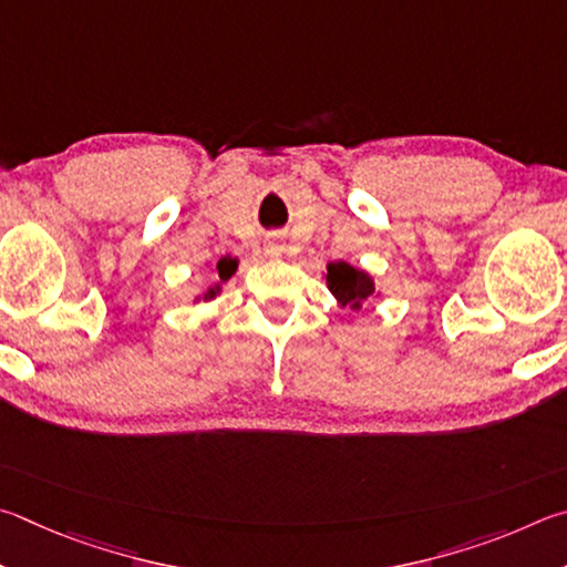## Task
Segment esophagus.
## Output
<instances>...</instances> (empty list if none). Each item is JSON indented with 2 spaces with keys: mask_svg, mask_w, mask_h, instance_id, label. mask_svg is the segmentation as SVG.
Listing matches in <instances>:
<instances>
[{
  "mask_svg": "<svg viewBox=\"0 0 567 567\" xmlns=\"http://www.w3.org/2000/svg\"><path fill=\"white\" fill-rule=\"evenodd\" d=\"M266 254L278 258V256L284 254V244H281V241H268V244H266Z\"/></svg>",
  "mask_w": 567,
  "mask_h": 567,
  "instance_id": "34e87169",
  "label": "esophagus"
}]
</instances>
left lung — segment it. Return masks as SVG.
<instances>
[{"instance_id":"1","label":"left lung","mask_w":567,"mask_h":567,"mask_svg":"<svg viewBox=\"0 0 567 567\" xmlns=\"http://www.w3.org/2000/svg\"><path fill=\"white\" fill-rule=\"evenodd\" d=\"M326 268H329V271L323 274L326 286H329V291L333 293V299L341 309L361 311L363 303H369L371 299H379L381 296V291L375 289L373 284V276L365 271V268L351 266L346 261H331Z\"/></svg>"}]
</instances>
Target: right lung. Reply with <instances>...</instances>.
I'll use <instances>...</instances> for the list:
<instances>
[{
  "instance_id": "obj_1",
  "label": "right lung",
  "mask_w": 567,
  "mask_h": 567,
  "mask_svg": "<svg viewBox=\"0 0 567 567\" xmlns=\"http://www.w3.org/2000/svg\"><path fill=\"white\" fill-rule=\"evenodd\" d=\"M236 268H238V258H236V256L226 254V256L218 258L216 266H214V271H216V284H214V286H208L206 291L198 293L196 299H194V303H196V301H212V299H216V296L221 293L224 284L228 281V278H231V276L236 274Z\"/></svg>"
}]
</instances>
